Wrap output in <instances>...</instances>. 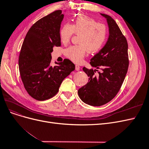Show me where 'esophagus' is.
I'll list each match as a JSON object with an SVG mask.
<instances>
[{
  "label": "esophagus",
  "mask_w": 149,
  "mask_h": 149,
  "mask_svg": "<svg viewBox=\"0 0 149 149\" xmlns=\"http://www.w3.org/2000/svg\"><path fill=\"white\" fill-rule=\"evenodd\" d=\"M76 71H79L80 70V66L78 65H76Z\"/></svg>",
  "instance_id": "obj_1"
}]
</instances>
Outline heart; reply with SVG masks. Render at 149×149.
Wrapping results in <instances>:
<instances>
[{
    "mask_svg": "<svg viewBox=\"0 0 149 149\" xmlns=\"http://www.w3.org/2000/svg\"><path fill=\"white\" fill-rule=\"evenodd\" d=\"M74 33L79 34L78 42L80 44L68 48L65 55L71 60L79 63L88 51L96 53L100 50L106 41L108 30L105 24L97 22L93 18L79 15L71 24H66L61 26L59 32L61 42L68 43Z\"/></svg>",
    "mask_w": 149,
    "mask_h": 149,
    "instance_id": "b5f03b06",
    "label": "heart"
}]
</instances>
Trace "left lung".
Returning a JSON list of instances; mask_svg holds the SVG:
<instances>
[{"label":"left lung","instance_id":"obj_1","mask_svg":"<svg viewBox=\"0 0 149 149\" xmlns=\"http://www.w3.org/2000/svg\"><path fill=\"white\" fill-rule=\"evenodd\" d=\"M104 17L109 26L107 42L91 59L90 64L101 69L96 71L83 68L89 77L88 83L78 89V95L84 102L90 106H100L107 103L118 93L127 74L129 67L128 44L115 20L108 15Z\"/></svg>","mask_w":149,"mask_h":149}]
</instances>
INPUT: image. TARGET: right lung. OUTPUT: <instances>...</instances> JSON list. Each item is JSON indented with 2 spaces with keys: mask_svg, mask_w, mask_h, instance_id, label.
Returning <instances> with one entry per match:
<instances>
[{
  "mask_svg": "<svg viewBox=\"0 0 149 149\" xmlns=\"http://www.w3.org/2000/svg\"><path fill=\"white\" fill-rule=\"evenodd\" d=\"M64 15L56 10L42 18L31 26L20 49L19 66L24 88L38 101L55 96L63 79L75 69L68 59L51 66L54 47H60L59 32Z\"/></svg>",
  "mask_w": 149,
  "mask_h": 149,
  "instance_id": "obj_1",
  "label": "right lung"
}]
</instances>
